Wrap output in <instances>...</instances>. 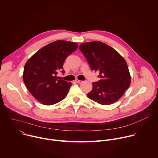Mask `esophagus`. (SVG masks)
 I'll return each instance as SVG.
<instances>
[{
    "instance_id": "obj_1",
    "label": "esophagus",
    "mask_w": 158,
    "mask_h": 158,
    "mask_svg": "<svg viewBox=\"0 0 158 158\" xmlns=\"http://www.w3.org/2000/svg\"><path fill=\"white\" fill-rule=\"evenodd\" d=\"M76 82L77 83H81L82 81L81 80H79V79H76Z\"/></svg>"
}]
</instances>
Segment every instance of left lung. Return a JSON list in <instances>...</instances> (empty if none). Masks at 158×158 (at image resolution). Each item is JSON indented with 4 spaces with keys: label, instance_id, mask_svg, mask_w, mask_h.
I'll list each match as a JSON object with an SVG mask.
<instances>
[{
    "label": "left lung",
    "instance_id": "1",
    "mask_svg": "<svg viewBox=\"0 0 158 158\" xmlns=\"http://www.w3.org/2000/svg\"><path fill=\"white\" fill-rule=\"evenodd\" d=\"M79 49L91 69L99 71L101 78L93 83V89L87 98L102 105L118 101L131 84V75L125 59L114 49L100 41L82 43Z\"/></svg>",
    "mask_w": 158,
    "mask_h": 158
}]
</instances>
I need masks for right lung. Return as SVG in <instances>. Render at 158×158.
I'll use <instances>...</instances> for the list:
<instances>
[{"instance_id":"right-lung-1","label":"right lung","mask_w":158,"mask_h":158,"mask_svg":"<svg viewBox=\"0 0 158 158\" xmlns=\"http://www.w3.org/2000/svg\"><path fill=\"white\" fill-rule=\"evenodd\" d=\"M78 48L76 42L56 40L43 47L26 63L23 80L30 93L41 104L50 106L63 100L72 84L57 76L67 57Z\"/></svg>"}]
</instances>
